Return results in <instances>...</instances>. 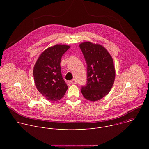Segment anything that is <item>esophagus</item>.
Returning a JSON list of instances; mask_svg holds the SVG:
<instances>
[{"mask_svg": "<svg viewBox=\"0 0 149 149\" xmlns=\"http://www.w3.org/2000/svg\"><path fill=\"white\" fill-rule=\"evenodd\" d=\"M77 80L75 79H73L69 81V83L71 84H77Z\"/></svg>", "mask_w": 149, "mask_h": 149, "instance_id": "34e87169", "label": "esophagus"}]
</instances>
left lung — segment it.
<instances>
[{"label": "left lung", "instance_id": "8db88e82", "mask_svg": "<svg viewBox=\"0 0 149 149\" xmlns=\"http://www.w3.org/2000/svg\"><path fill=\"white\" fill-rule=\"evenodd\" d=\"M87 63V84L81 87L85 98L96 101L111 90L116 71L111 56L105 48L98 44L86 42L79 45Z\"/></svg>", "mask_w": 149, "mask_h": 149}]
</instances>
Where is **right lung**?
Returning a JSON list of instances; mask_svg holds the SVG:
<instances>
[{"mask_svg":"<svg viewBox=\"0 0 149 149\" xmlns=\"http://www.w3.org/2000/svg\"><path fill=\"white\" fill-rule=\"evenodd\" d=\"M70 48L68 45H56L47 48L40 54L34 66L36 87L49 101L59 100L68 89L62 76L60 63L62 55Z\"/></svg>","mask_w":149,"mask_h":149,"instance_id":"1","label":"right lung"}]
</instances>
